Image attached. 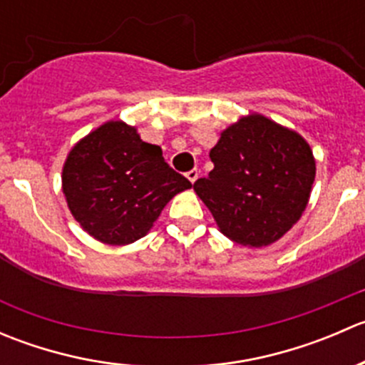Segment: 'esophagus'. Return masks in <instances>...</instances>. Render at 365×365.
<instances>
[{
    "mask_svg": "<svg viewBox=\"0 0 365 365\" xmlns=\"http://www.w3.org/2000/svg\"><path fill=\"white\" fill-rule=\"evenodd\" d=\"M187 178H189V182H196V180H197V176H200V171H197V169H190V171L189 173H187Z\"/></svg>",
    "mask_w": 365,
    "mask_h": 365,
    "instance_id": "obj_1",
    "label": "esophagus"
}]
</instances>
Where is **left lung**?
<instances>
[{"label": "left lung", "instance_id": "8db88e82", "mask_svg": "<svg viewBox=\"0 0 365 365\" xmlns=\"http://www.w3.org/2000/svg\"><path fill=\"white\" fill-rule=\"evenodd\" d=\"M210 159L213 169L194 190L230 240L245 247L270 245L302 217L316 162L295 130L249 114L220 134Z\"/></svg>", "mask_w": 365, "mask_h": 365}]
</instances>
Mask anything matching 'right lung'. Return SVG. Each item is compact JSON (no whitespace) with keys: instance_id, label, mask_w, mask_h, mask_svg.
Returning a JSON list of instances; mask_svg holds the SVG:
<instances>
[{"instance_id":"right-lung-1","label":"right lung","mask_w":365,"mask_h":365,"mask_svg":"<svg viewBox=\"0 0 365 365\" xmlns=\"http://www.w3.org/2000/svg\"><path fill=\"white\" fill-rule=\"evenodd\" d=\"M63 194L73 219L109 245H127L152 230L164 206L192 183L169 168L160 146L135 127L108 121L70 150Z\"/></svg>"}]
</instances>
